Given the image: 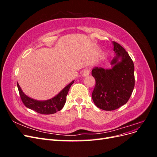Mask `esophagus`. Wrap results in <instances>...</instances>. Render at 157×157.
Segmentation results:
<instances>
[{"instance_id":"obj_1","label":"esophagus","mask_w":157,"mask_h":157,"mask_svg":"<svg viewBox=\"0 0 157 157\" xmlns=\"http://www.w3.org/2000/svg\"><path fill=\"white\" fill-rule=\"evenodd\" d=\"M90 72V70L89 69H85V70L83 71V73H82V77H87V76L89 75Z\"/></svg>"}]
</instances>
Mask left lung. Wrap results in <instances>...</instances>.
<instances>
[{"label": "left lung", "instance_id": "obj_1", "mask_svg": "<svg viewBox=\"0 0 157 157\" xmlns=\"http://www.w3.org/2000/svg\"><path fill=\"white\" fill-rule=\"evenodd\" d=\"M115 56L111 68L94 67L92 75L96 86L92 94L95 105L105 111H113L127 103L135 85L134 65L125 49L112 42Z\"/></svg>", "mask_w": 157, "mask_h": 157}]
</instances>
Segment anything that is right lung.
<instances>
[{"mask_svg":"<svg viewBox=\"0 0 157 157\" xmlns=\"http://www.w3.org/2000/svg\"><path fill=\"white\" fill-rule=\"evenodd\" d=\"M74 81L75 80H73L72 82L67 85L56 96L44 101L36 100V99L29 98L22 91L21 87L17 82V86L21 100L27 108L32 109V110L40 114L50 115V114L56 113L62 109L65 103L66 99H67L66 98H67L69 90L71 85L73 84Z\"/></svg>","mask_w":157,"mask_h":157,"instance_id":"obj_1","label":"right lung"}]
</instances>
